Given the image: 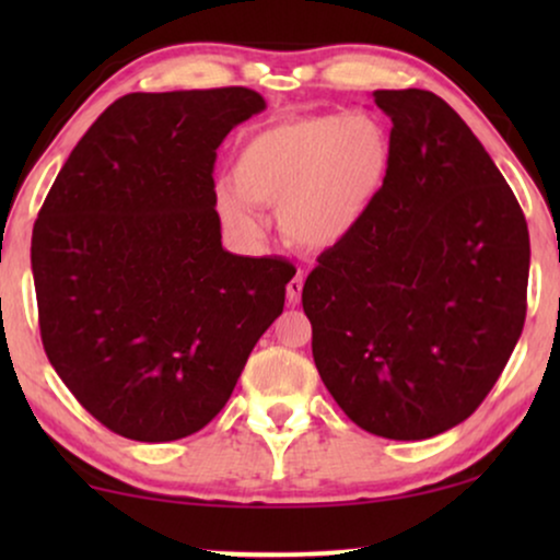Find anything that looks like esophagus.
I'll return each mask as SVG.
<instances>
[{"instance_id":"esophagus-1","label":"esophagus","mask_w":560,"mask_h":560,"mask_svg":"<svg viewBox=\"0 0 560 560\" xmlns=\"http://www.w3.org/2000/svg\"><path fill=\"white\" fill-rule=\"evenodd\" d=\"M301 293H303V275H295V278L288 282V303L290 305L301 303Z\"/></svg>"}]
</instances>
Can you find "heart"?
I'll return each mask as SVG.
<instances>
[{
    "label": "heart",
    "mask_w": 560,
    "mask_h": 560,
    "mask_svg": "<svg viewBox=\"0 0 560 560\" xmlns=\"http://www.w3.org/2000/svg\"><path fill=\"white\" fill-rule=\"evenodd\" d=\"M393 137L372 114L282 119L242 142L232 183L217 186L224 224L244 240L262 232L255 206H278L288 242L326 252L349 242L385 194Z\"/></svg>",
    "instance_id": "b5f03b06"
}]
</instances>
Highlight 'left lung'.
Instances as JSON below:
<instances>
[{
  "mask_svg": "<svg viewBox=\"0 0 560 560\" xmlns=\"http://www.w3.org/2000/svg\"><path fill=\"white\" fill-rule=\"evenodd\" d=\"M393 173L303 285L313 362L359 428L423 441L464 423L523 334L530 236L515 194L433 91H374Z\"/></svg>",
  "mask_w": 560,
  "mask_h": 560,
  "instance_id": "1",
  "label": "left lung"
}]
</instances>
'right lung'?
Wrapping results in <instances>:
<instances>
[{
  "label": "right lung",
  "instance_id": "right-lung-1",
  "mask_svg": "<svg viewBox=\"0 0 560 560\" xmlns=\"http://www.w3.org/2000/svg\"><path fill=\"white\" fill-rule=\"evenodd\" d=\"M252 89L127 94L81 137L33 229L52 370L109 431L178 441L224 408L295 267L221 247L213 163Z\"/></svg>",
  "mask_w": 560,
  "mask_h": 560
}]
</instances>
